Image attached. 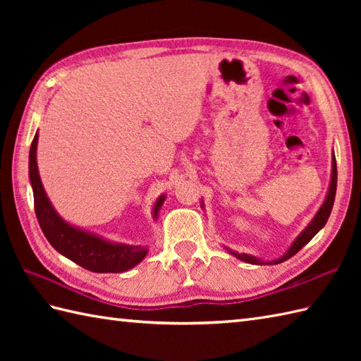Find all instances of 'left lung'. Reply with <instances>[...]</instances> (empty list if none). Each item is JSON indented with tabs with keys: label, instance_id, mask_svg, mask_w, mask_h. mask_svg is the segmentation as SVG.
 <instances>
[{
	"label": "left lung",
	"instance_id": "8db88e82",
	"mask_svg": "<svg viewBox=\"0 0 361 361\" xmlns=\"http://www.w3.org/2000/svg\"><path fill=\"white\" fill-rule=\"evenodd\" d=\"M335 194H336V161H335V155H334L332 180H331V186H329V192H327V197H326V200H324L323 206H321V208H319L317 216L313 217V220L310 221V225H309L307 228H305L304 231L296 237V240H295L293 243H291V247H290V250L286 252V255H283V256H282L281 259H278V260H273V264H281V262H283V260H287V259H290L291 256H295L296 252L304 247V245H307V243L313 239V237H315V234L319 231V229L326 225V221H327L329 216H331L332 208H334V202H335ZM229 252H231V255H234L237 259L243 260V262L256 264V265L265 264L264 260L256 259V257L248 256V255H243V252H242V255H239V252H234V251H231V250H229Z\"/></svg>",
	"mask_w": 361,
	"mask_h": 361
}]
</instances>
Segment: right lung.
I'll return each instance as SVG.
<instances>
[{"instance_id": "1", "label": "right lung", "mask_w": 361, "mask_h": 361, "mask_svg": "<svg viewBox=\"0 0 361 361\" xmlns=\"http://www.w3.org/2000/svg\"><path fill=\"white\" fill-rule=\"evenodd\" d=\"M37 142L38 133H35L34 141L30 144L29 178L34 190L35 216L48 242L60 255L94 273H122L140 264L147 255V250L144 247L106 242L99 239L97 235L68 225L65 220L59 217V214L54 211L48 197H46L40 175H38ZM163 202L164 195L158 198L155 209H153L155 217L158 216Z\"/></svg>"}]
</instances>
